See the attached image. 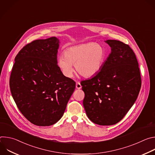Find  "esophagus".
I'll use <instances>...</instances> for the list:
<instances>
[{
    "instance_id": "esophagus-1",
    "label": "esophagus",
    "mask_w": 155,
    "mask_h": 155,
    "mask_svg": "<svg viewBox=\"0 0 155 155\" xmlns=\"http://www.w3.org/2000/svg\"><path fill=\"white\" fill-rule=\"evenodd\" d=\"M76 88L78 90H80L81 88V85L80 82H77L76 83Z\"/></svg>"
}]
</instances>
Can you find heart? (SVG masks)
Instances as JSON below:
<instances>
[{
  "label": "heart",
  "mask_w": 155,
  "mask_h": 155,
  "mask_svg": "<svg viewBox=\"0 0 155 155\" xmlns=\"http://www.w3.org/2000/svg\"><path fill=\"white\" fill-rule=\"evenodd\" d=\"M106 58V51L95 43H83L68 47L58 59V66L63 75L71 78L75 69L80 75L93 77L101 71Z\"/></svg>",
  "instance_id": "heart-1"
}]
</instances>
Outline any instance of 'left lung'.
<instances>
[{"mask_svg":"<svg viewBox=\"0 0 155 155\" xmlns=\"http://www.w3.org/2000/svg\"><path fill=\"white\" fill-rule=\"evenodd\" d=\"M105 42L111 52L99 72L81 84L88 118L95 124L110 126L121 121L134 105L141 77L136 54L128 45L115 40Z\"/></svg>","mask_w":155,"mask_h":155,"instance_id":"1","label":"left lung"}]
</instances>
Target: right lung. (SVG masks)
Instances as JSON below:
<instances>
[{
	"instance_id": "add662e5",
	"label": "right lung",
	"mask_w": 155,
	"mask_h": 155,
	"mask_svg": "<svg viewBox=\"0 0 155 155\" xmlns=\"http://www.w3.org/2000/svg\"><path fill=\"white\" fill-rule=\"evenodd\" d=\"M59 43L55 37L34 40L15 59L10 78L12 95L21 114L37 126L58 122L75 88V82L58 66Z\"/></svg>"
}]
</instances>
